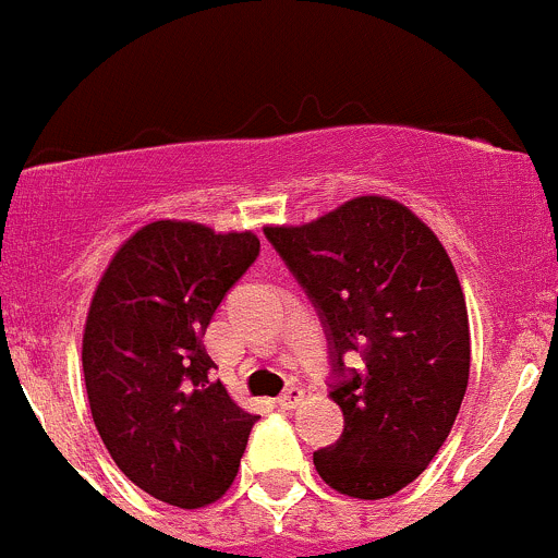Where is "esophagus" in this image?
I'll return each instance as SVG.
<instances>
[{"label": "esophagus", "mask_w": 558, "mask_h": 558, "mask_svg": "<svg viewBox=\"0 0 558 558\" xmlns=\"http://www.w3.org/2000/svg\"><path fill=\"white\" fill-rule=\"evenodd\" d=\"M301 401H303V388H298V385H290V388H287L284 393L279 396L277 404L281 407V410H295Z\"/></svg>", "instance_id": "1"}]
</instances>
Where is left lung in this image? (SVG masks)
<instances>
[{
	"label": "left lung",
	"mask_w": 558,
	"mask_h": 558,
	"mask_svg": "<svg viewBox=\"0 0 558 558\" xmlns=\"http://www.w3.org/2000/svg\"><path fill=\"white\" fill-rule=\"evenodd\" d=\"M266 239L317 308L330 399L344 432L314 453L319 477L355 499L410 485L448 439L469 383L464 292L437 235L401 203L366 195ZM355 351L357 369L343 366Z\"/></svg>",
	"instance_id": "1"
}]
</instances>
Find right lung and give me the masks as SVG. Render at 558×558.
<instances>
[{"instance_id": "add662e5", "label": "right lung", "mask_w": 558, "mask_h": 558, "mask_svg": "<svg viewBox=\"0 0 558 558\" xmlns=\"http://www.w3.org/2000/svg\"><path fill=\"white\" fill-rule=\"evenodd\" d=\"M257 255L255 233L162 219L116 252L92 298L84 377L94 426L116 466L173 507L217 501L257 423L214 379L203 347Z\"/></svg>"}]
</instances>
